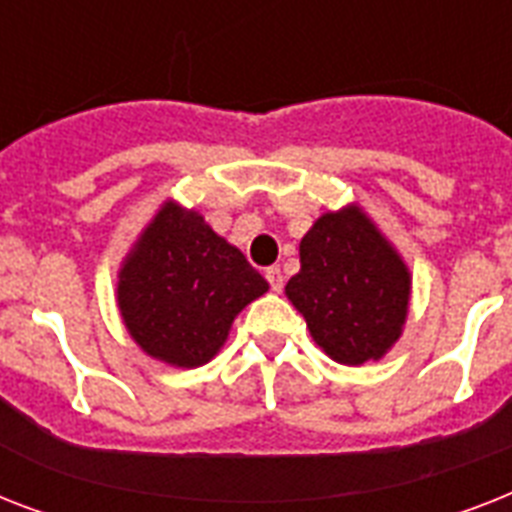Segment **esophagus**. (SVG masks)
Returning a JSON list of instances; mask_svg holds the SVG:
<instances>
[{
    "label": "esophagus",
    "mask_w": 512,
    "mask_h": 512,
    "mask_svg": "<svg viewBox=\"0 0 512 512\" xmlns=\"http://www.w3.org/2000/svg\"><path fill=\"white\" fill-rule=\"evenodd\" d=\"M265 279H268V284H271L273 292H281V287H284V276H281L279 265L268 268V271H265Z\"/></svg>",
    "instance_id": "esophagus-1"
}]
</instances>
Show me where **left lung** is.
<instances>
[{"mask_svg":"<svg viewBox=\"0 0 512 512\" xmlns=\"http://www.w3.org/2000/svg\"><path fill=\"white\" fill-rule=\"evenodd\" d=\"M284 292L332 361L361 366L404 335L412 273L364 207L345 204L305 233L300 273Z\"/></svg>","mask_w":512,"mask_h":512,"instance_id":"obj_1","label":"left lung"}]
</instances>
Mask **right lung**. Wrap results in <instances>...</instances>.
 <instances>
[{"mask_svg":"<svg viewBox=\"0 0 512 512\" xmlns=\"http://www.w3.org/2000/svg\"><path fill=\"white\" fill-rule=\"evenodd\" d=\"M116 305L146 356L196 369L220 353L233 319L268 292L241 249L196 209L167 199L124 255Z\"/></svg>","mask_w":512,"mask_h":512,"instance_id":"right-lung-1","label":"right lung"}]
</instances>
